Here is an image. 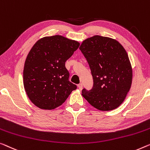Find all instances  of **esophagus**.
I'll return each mask as SVG.
<instances>
[{"instance_id":"34e87169","label":"esophagus","mask_w":150,"mask_h":150,"mask_svg":"<svg viewBox=\"0 0 150 150\" xmlns=\"http://www.w3.org/2000/svg\"><path fill=\"white\" fill-rule=\"evenodd\" d=\"M77 86H78V88H79V89H82V88H83V84L82 83L78 84Z\"/></svg>"}]
</instances>
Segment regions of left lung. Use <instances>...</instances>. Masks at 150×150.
<instances>
[{
    "mask_svg": "<svg viewBox=\"0 0 150 150\" xmlns=\"http://www.w3.org/2000/svg\"><path fill=\"white\" fill-rule=\"evenodd\" d=\"M79 49L93 80L92 89H83L82 96L100 110L117 108L123 102L132 83V67L126 50L117 40L100 35L85 40Z\"/></svg>",
    "mask_w": 150,
    "mask_h": 150,
    "instance_id": "obj_1",
    "label": "left lung"
}]
</instances>
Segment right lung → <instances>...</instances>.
<instances>
[{
    "instance_id": "right-lung-1",
    "label": "right lung",
    "mask_w": 150,
    "mask_h": 150,
    "mask_svg": "<svg viewBox=\"0 0 150 150\" xmlns=\"http://www.w3.org/2000/svg\"><path fill=\"white\" fill-rule=\"evenodd\" d=\"M79 46L78 42L59 35L42 38L33 46L24 64L23 86L37 107L57 108L77 89L69 81L65 62Z\"/></svg>"
}]
</instances>
